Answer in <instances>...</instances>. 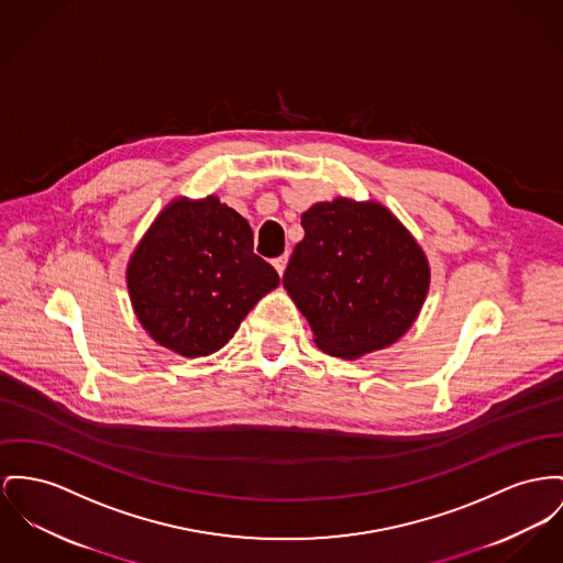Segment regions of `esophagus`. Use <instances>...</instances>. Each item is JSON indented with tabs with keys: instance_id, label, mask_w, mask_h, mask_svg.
I'll return each instance as SVG.
<instances>
[{
	"instance_id": "esophagus-1",
	"label": "esophagus",
	"mask_w": 563,
	"mask_h": 563,
	"mask_svg": "<svg viewBox=\"0 0 563 563\" xmlns=\"http://www.w3.org/2000/svg\"><path fill=\"white\" fill-rule=\"evenodd\" d=\"M286 264H288V254H282V256L273 258V266H275V271L279 273V277L284 275V271H286Z\"/></svg>"
}]
</instances>
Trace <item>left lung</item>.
<instances>
[{
	"instance_id": "1",
	"label": "left lung",
	"mask_w": 563,
	"mask_h": 563,
	"mask_svg": "<svg viewBox=\"0 0 563 563\" xmlns=\"http://www.w3.org/2000/svg\"><path fill=\"white\" fill-rule=\"evenodd\" d=\"M302 241L284 288L307 318L316 345L361 358L404 338L429 292V261L390 209L339 196L302 216Z\"/></svg>"
}]
</instances>
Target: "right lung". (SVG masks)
<instances>
[{"label":"right lung","instance_id":"right-lung-1","mask_svg":"<svg viewBox=\"0 0 563 563\" xmlns=\"http://www.w3.org/2000/svg\"><path fill=\"white\" fill-rule=\"evenodd\" d=\"M125 282L150 338L198 358L224 347L252 307L279 286V275L254 254L247 220L218 196H179L139 241Z\"/></svg>","mask_w":563,"mask_h":563}]
</instances>
